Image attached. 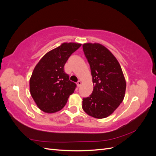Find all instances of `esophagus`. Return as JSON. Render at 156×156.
Returning a JSON list of instances; mask_svg holds the SVG:
<instances>
[{"label": "esophagus", "instance_id": "34e87169", "mask_svg": "<svg viewBox=\"0 0 156 156\" xmlns=\"http://www.w3.org/2000/svg\"><path fill=\"white\" fill-rule=\"evenodd\" d=\"M77 86L79 87L81 85V81H78L77 83Z\"/></svg>", "mask_w": 156, "mask_h": 156}]
</instances>
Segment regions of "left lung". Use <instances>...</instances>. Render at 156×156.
Wrapping results in <instances>:
<instances>
[{"label": "left lung", "instance_id": "8db88e82", "mask_svg": "<svg viewBox=\"0 0 156 156\" xmlns=\"http://www.w3.org/2000/svg\"><path fill=\"white\" fill-rule=\"evenodd\" d=\"M83 51L90 64L94 89L83 99V108L96 119L111 115L124 100L126 83L119 62L105 47L84 44Z\"/></svg>", "mask_w": 156, "mask_h": 156}]
</instances>
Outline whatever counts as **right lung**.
<instances>
[{
	"label": "right lung",
	"mask_w": 156,
	"mask_h": 156,
	"mask_svg": "<svg viewBox=\"0 0 156 156\" xmlns=\"http://www.w3.org/2000/svg\"><path fill=\"white\" fill-rule=\"evenodd\" d=\"M81 44L64 43L46 53L37 63L30 79V91L37 106L48 113L56 112L66 105L76 84L64 72L69 56Z\"/></svg>",
	"instance_id": "add662e5"
}]
</instances>
